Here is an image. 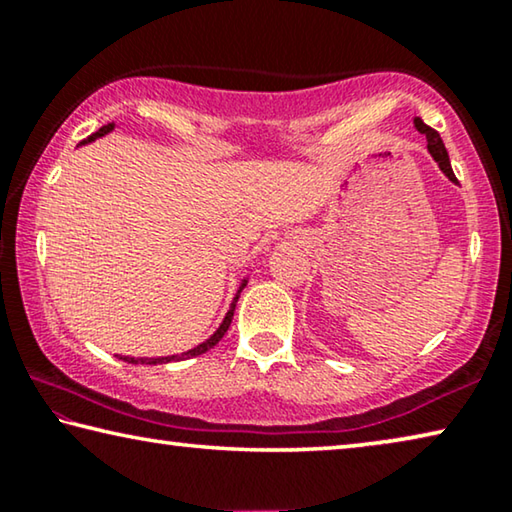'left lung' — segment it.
Masks as SVG:
<instances>
[{
	"mask_svg": "<svg viewBox=\"0 0 512 512\" xmlns=\"http://www.w3.org/2000/svg\"><path fill=\"white\" fill-rule=\"evenodd\" d=\"M414 124H416L418 131H421V133L427 137V151H430L432 158L437 160V165L441 167V172H444L448 179L457 183L455 174H453V167H451V160H448V151H446V147H444V142H441L439 133L434 131V128L427 126L421 117H416Z\"/></svg>",
	"mask_w": 512,
	"mask_h": 512,
	"instance_id": "left-lung-1",
	"label": "left lung"
}]
</instances>
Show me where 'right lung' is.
<instances>
[{"label":"right lung","mask_w":512,"mask_h":512,"mask_svg":"<svg viewBox=\"0 0 512 512\" xmlns=\"http://www.w3.org/2000/svg\"><path fill=\"white\" fill-rule=\"evenodd\" d=\"M114 128V124H108V126H101L98 128V131L94 133V135H89L85 142H91V140H96V137H101V135H105V133H110ZM246 287V282H243L241 285V289ZM239 289V292H241ZM236 299H239V296H236ZM236 299L232 301V305H230V312H227L225 315V319H223V324H220V329L211 335V338L207 340V342H202V345H197L195 349H190V352H186V354H179V356H163V358H128V356H119L121 361H126V363H147V365H156V363H170V361H183V358H193V356H200V354H204V352H209L211 347H216L218 342H220V338H223V335L227 333V329H230V324H232V317H234V308H236Z\"/></svg>","instance_id":"add662e5"}]
</instances>
